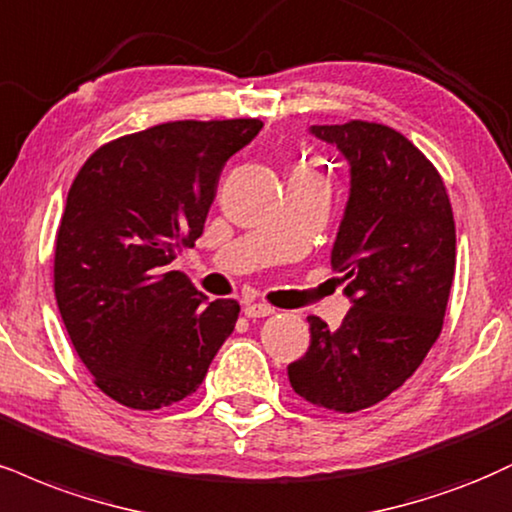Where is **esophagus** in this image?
Segmentation results:
<instances>
[{"instance_id": "1", "label": "esophagus", "mask_w": 512, "mask_h": 512, "mask_svg": "<svg viewBox=\"0 0 512 512\" xmlns=\"http://www.w3.org/2000/svg\"><path fill=\"white\" fill-rule=\"evenodd\" d=\"M243 312H245V317L260 319V317L274 315V307H269V305H264V303H250V305H245Z\"/></svg>"}]
</instances>
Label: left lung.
I'll list each match as a JSON object with an SVG mask.
<instances>
[{"label":"left lung","instance_id":"1","mask_svg":"<svg viewBox=\"0 0 512 512\" xmlns=\"http://www.w3.org/2000/svg\"><path fill=\"white\" fill-rule=\"evenodd\" d=\"M310 133L348 166L331 267L353 307L338 329L307 317L310 348L288 379L317 408L357 412L400 389L441 334L455 274L453 209L434 164L393 128L348 121Z\"/></svg>","mask_w":512,"mask_h":512}]
</instances>
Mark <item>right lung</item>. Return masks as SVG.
Listing matches in <instances>:
<instances>
[{
	"mask_svg": "<svg viewBox=\"0 0 512 512\" xmlns=\"http://www.w3.org/2000/svg\"><path fill=\"white\" fill-rule=\"evenodd\" d=\"M260 131V119L159 123L102 145L78 171L54 293L78 357L116 403H178L231 336L236 300L207 303L169 264L202 236L221 169Z\"/></svg>",
	"mask_w": 512,
	"mask_h": 512,
	"instance_id": "right-lung-1",
	"label": "right lung"
}]
</instances>
